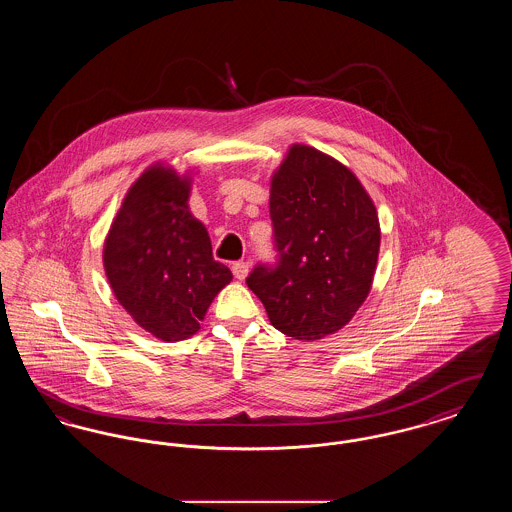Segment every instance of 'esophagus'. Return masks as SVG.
Instances as JSON below:
<instances>
[{"label":"esophagus","instance_id":"obj_1","mask_svg":"<svg viewBox=\"0 0 512 512\" xmlns=\"http://www.w3.org/2000/svg\"><path fill=\"white\" fill-rule=\"evenodd\" d=\"M232 272H234V276H236L238 280H245V276H247V272H249V265L244 263V261H238V263L232 265Z\"/></svg>","mask_w":512,"mask_h":512}]
</instances>
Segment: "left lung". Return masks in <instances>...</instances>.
<instances>
[{
    "label": "left lung",
    "instance_id": "left-lung-1",
    "mask_svg": "<svg viewBox=\"0 0 512 512\" xmlns=\"http://www.w3.org/2000/svg\"><path fill=\"white\" fill-rule=\"evenodd\" d=\"M274 265L247 286L293 340L343 328L370 292L380 251L376 207L357 176L315 147L293 144L270 180Z\"/></svg>",
    "mask_w": 512,
    "mask_h": 512
}]
</instances>
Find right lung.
Instances as JSON below:
<instances>
[{
	"mask_svg": "<svg viewBox=\"0 0 512 512\" xmlns=\"http://www.w3.org/2000/svg\"><path fill=\"white\" fill-rule=\"evenodd\" d=\"M190 176L157 163L128 190L103 245V267L124 311L149 334L180 341L201 328L232 272L213 259L207 228L188 209Z\"/></svg>",
	"mask_w": 512,
	"mask_h": 512,
	"instance_id": "add662e5",
	"label": "right lung"
}]
</instances>
